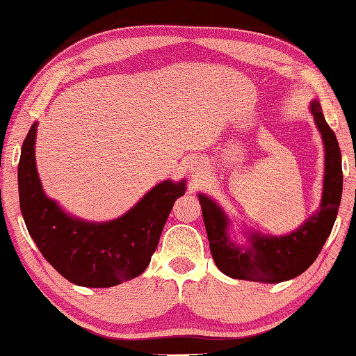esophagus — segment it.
Masks as SVG:
<instances>
[{"instance_id": "esophagus-1", "label": "esophagus", "mask_w": 356, "mask_h": 356, "mask_svg": "<svg viewBox=\"0 0 356 356\" xmlns=\"http://www.w3.org/2000/svg\"><path fill=\"white\" fill-rule=\"evenodd\" d=\"M191 168H193V172H194V170H195V172H200V167L197 165V163H195V165H193Z\"/></svg>"}]
</instances>
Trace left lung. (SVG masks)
<instances>
[{
  "label": "left lung",
  "mask_w": 356,
  "mask_h": 356,
  "mask_svg": "<svg viewBox=\"0 0 356 356\" xmlns=\"http://www.w3.org/2000/svg\"><path fill=\"white\" fill-rule=\"evenodd\" d=\"M312 114L326 151L324 184L319 210L300 228L287 236L249 233L245 244H236L229 238V220L223 209L209 195L199 194L210 252L218 270L229 277L268 284L292 280L316 260L331 234L342 197V156L337 138L327 125L318 101L312 102Z\"/></svg>",
  "instance_id": "obj_1"
}]
</instances>
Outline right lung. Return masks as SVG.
<instances>
[{
	"mask_svg": "<svg viewBox=\"0 0 356 356\" xmlns=\"http://www.w3.org/2000/svg\"><path fill=\"white\" fill-rule=\"evenodd\" d=\"M33 123L19 161V202L25 226L41 254L67 281L83 287H112L140 276L159 245L184 179L154 186L120 218L91 223L74 218L46 197L35 165Z\"/></svg>",
	"mask_w": 356,
	"mask_h": 356,
	"instance_id": "right-lung-1",
	"label": "right lung"
}]
</instances>
